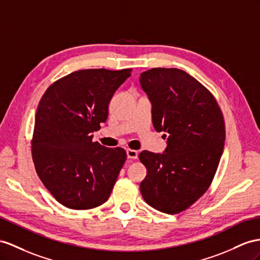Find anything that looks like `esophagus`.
Masks as SVG:
<instances>
[{
    "mask_svg": "<svg viewBox=\"0 0 260 260\" xmlns=\"http://www.w3.org/2000/svg\"><path fill=\"white\" fill-rule=\"evenodd\" d=\"M126 154H127V158L128 159H136L138 157V151L134 150V149H127L126 150Z\"/></svg>",
    "mask_w": 260,
    "mask_h": 260,
    "instance_id": "1",
    "label": "esophagus"
}]
</instances>
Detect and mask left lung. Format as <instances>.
I'll list each match as a JSON object with an SVG mask.
<instances>
[{
    "label": "left lung",
    "mask_w": 260,
    "mask_h": 260,
    "mask_svg": "<svg viewBox=\"0 0 260 260\" xmlns=\"http://www.w3.org/2000/svg\"><path fill=\"white\" fill-rule=\"evenodd\" d=\"M139 81L152 104L155 129L168 133L164 154L143 150L138 156L147 169L141 192L154 209L177 214L213 181L225 142L223 113L214 95L183 70L152 68Z\"/></svg>",
    "instance_id": "1"
}]
</instances>
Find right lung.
<instances>
[{"label":"right lung","mask_w":260,"mask_h":260,"mask_svg":"<svg viewBox=\"0 0 260 260\" xmlns=\"http://www.w3.org/2000/svg\"><path fill=\"white\" fill-rule=\"evenodd\" d=\"M132 69H84L48 86L39 101L31 138L37 175L57 201L90 210L108 201L126 151L92 141L109 103Z\"/></svg>","instance_id":"1"}]
</instances>
